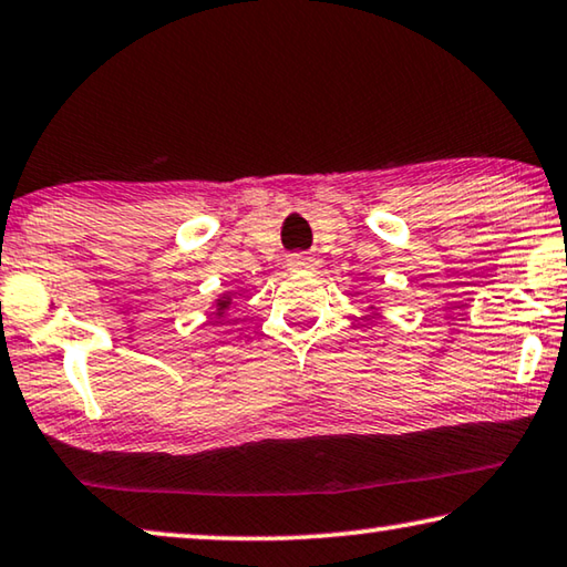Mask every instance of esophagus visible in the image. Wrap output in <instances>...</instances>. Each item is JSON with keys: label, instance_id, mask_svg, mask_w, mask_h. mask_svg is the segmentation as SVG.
<instances>
[{"label": "esophagus", "instance_id": "34e87169", "mask_svg": "<svg viewBox=\"0 0 567 567\" xmlns=\"http://www.w3.org/2000/svg\"><path fill=\"white\" fill-rule=\"evenodd\" d=\"M312 267H316V259L302 255V251L287 257V269H292V272H300V269H312Z\"/></svg>", "mask_w": 567, "mask_h": 567}]
</instances>
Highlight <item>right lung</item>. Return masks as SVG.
<instances>
[{"mask_svg":"<svg viewBox=\"0 0 567 567\" xmlns=\"http://www.w3.org/2000/svg\"><path fill=\"white\" fill-rule=\"evenodd\" d=\"M227 302H229V300H219V308H227ZM219 316H221V312H219Z\"/></svg>","mask_w":567,"mask_h":567,"instance_id":"right-lung-1","label":"right lung"}]
</instances>
